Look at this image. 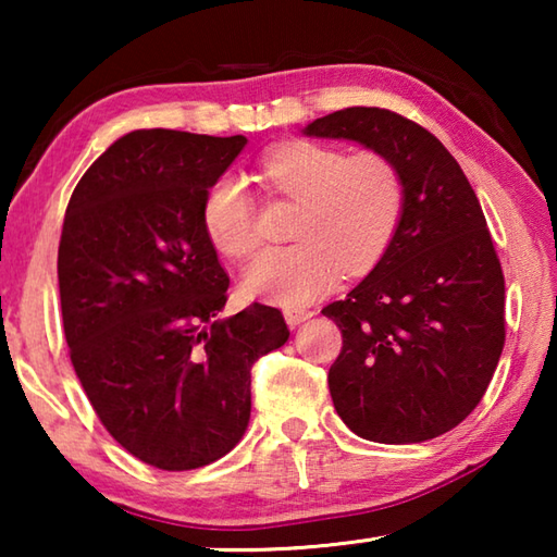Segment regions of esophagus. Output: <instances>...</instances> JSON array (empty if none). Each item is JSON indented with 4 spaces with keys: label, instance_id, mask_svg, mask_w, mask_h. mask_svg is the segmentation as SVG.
Returning a JSON list of instances; mask_svg holds the SVG:
<instances>
[{
    "label": "esophagus",
    "instance_id": "obj_1",
    "mask_svg": "<svg viewBox=\"0 0 557 557\" xmlns=\"http://www.w3.org/2000/svg\"><path fill=\"white\" fill-rule=\"evenodd\" d=\"M312 314H314L312 309H301V307H287L285 309V319H287L289 326H297L301 322H307V319Z\"/></svg>",
    "mask_w": 557,
    "mask_h": 557
}]
</instances>
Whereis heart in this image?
<instances>
[{"label":"heart","mask_w":557,"mask_h":557,"mask_svg":"<svg viewBox=\"0 0 557 557\" xmlns=\"http://www.w3.org/2000/svg\"><path fill=\"white\" fill-rule=\"evenodd\" d=\"M260 176L272 191L299 201L292 233L297 243L268 248L245 272L250 295L301 307L332 289L342 270H366L388 248L398 228L405 186L388 154L295 139L262 157ZM203 228L228 258L258 248L256 203L240 178L223 174L201 206Z\"/></svg>","instance_id":"1"}]
</instances>
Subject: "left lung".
Here are the masks:
<instances>
[{
    "instance_id": "obj_1",
    "label": "left lung",
    "mask_w": 557,
    "mask_h": 557,
    "mask_svg": "<svg viewBox=\"0 0 557 557\" xmlns=\"http://www.w3.org/2000/svg\"><path fill=\"white\" fill-rule=\"evenodd\" d=\"M307 135L379 149L405 186L379 265L322 309L342 329L329 369L338 418L383 445L445 435L484 398L506 342L504 270L474 188L432 132L393 110H338Z\"/></svg>"
}]
</instances>
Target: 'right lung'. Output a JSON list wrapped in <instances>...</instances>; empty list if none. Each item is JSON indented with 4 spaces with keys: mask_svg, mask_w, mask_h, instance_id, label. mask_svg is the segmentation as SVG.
<instances>
[{
    "mask_svg": "<svg viewBox=\"0 0 557 557\" xmlns=\"http://www.w3.org/2000/svg\"><path fill=\"white\" fill-rule=\"evenodd\" d=\"M243 135L135 129L108 147L65 209L63 334L92 410L132 457L162 471L211 465L250 420V369L289 338L277 307L228 301L201 206Z\"/></svg>",
    "mask_w": 557,
    "mask_h": 557,
    "instance_id": "1",
    "label": "right lung"
}]
</instances>
